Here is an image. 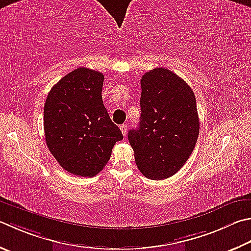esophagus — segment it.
<instances>
[{
    "label": "esophagus",
    "instance_id": "1",
    "mask_svg": "<svg viewBox=\"0 0 251 251\" xmlns=\"http://www.w3.org/2000/svg\"><path fill=\"white\" fill-rule=\"evenodd\" d=\"M120 128L122 130L123 136H125V137H126V135H127V125L126 124H123V125L120 126Z\"/></svg>",
    "mask_w": 251,
    "mask_h": 251
}]
</instances>
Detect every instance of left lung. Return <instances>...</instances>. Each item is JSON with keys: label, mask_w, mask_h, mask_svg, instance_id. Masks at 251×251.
<instances>
[{"label": "left lung", "mask_w": 251, "mask_h": 251, "mask_svg": "<svg viewBox=\"0 0 251 251\" xmlns=\"http://www.w3.org/2000/svg\"><path fill=\"white\" fill-rule=\"evenodd\" d=\"M140 84L139 127L128 131V140L140 172L167 179L183 167L197 144V100L190 85L165 68L148 71Z\"/></svg>", "instance_id": "obj_1"}]
</instances>
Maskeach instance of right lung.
I'll return each instance as SVG.
<instances>
[{
	"mask_svg": "<svg viewBox=\"0 0 251 251\" xmlns=\"http://www.w3.org/2000/svg\"><path fill=\"white\" fill-rule=\"evenodd\" d=\"M104 75L78 68L54 84L44 106L46 144L63 169L94 176L108 162L122 131L103 104Z\"/></svg>",
	"mask_w": 251,
	"mask_h": 251,
	"instance_id": "1",
	"label": "right lung"
}]
</instances>
